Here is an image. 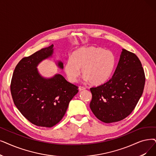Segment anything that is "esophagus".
Masks as SVG:
<instances>
[{
    "instance_id": "obj_1",
    "label": "esophagus",
    "mask_w": 156,
    "mask_h": 156,
    "mask_svg": "<svg viewBox=\"0 0 156 156\" xmlns=\"http://www.w3.org/2000/svg\"><path fill=\"white\" fill-rule=\"evenodd\" d=\"M78 89H79L80 91H82V90H85V88L83 87H82V86H80L79 88H78Z\"/></svg>"
}]
</instances>
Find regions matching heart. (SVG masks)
I'll list each match as a JSON object with an SVG mask.
<instances>
[{
    "instance_id": "b5f03b06",
    "label": "heart",
    "mask_w": 156,
    "mask_h": 156,
    "mask_svg": "<svg viewBox=\"0 0 156 156\" xmlns=\"http://www.w3.org/2000/svg\"><path fill=\"white\" fill-rule=\"evenodd\" d=\"M115 64L116 58L112 51L93 46L82 47L74 51L66 60L64 71L69 82L74 83L82 69L85 81L100 85L109 80Z\"/></svg>"
}]
</instances>
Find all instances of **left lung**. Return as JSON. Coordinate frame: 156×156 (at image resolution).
<instances>
[{
  "mask_svg": "<svg viewBox=\"0 0 156 156\" xmlns=\"http://www.w3.org/2000/svg\"><path fill=\"white\" fill-rule=\"evenodd\" d=\"M145 76L138 57L122 49L112 78L104 84L90 89V108L99 120L105 123L120 121L136 107L143 94Z\"/></svg>",
  "mask_w": 156,
  "mask_h": 156,
  "instance_id": "8db88e82",
  "label": "left lung"
}]
</instances>
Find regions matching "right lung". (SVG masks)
<instances>
[{"label": "right lung", "mask_w": 156, "mask_h": 156, "mask_svg": "<svg viewBox=\"0 0 156 156\" xmlns=\"http://www.w3.org/2000/svg\"><path fill=\"white\" fill-rule=\"evenodd\" d=\"M53 44L23 58L16 65L11 82L13 102L33 124L51 127L62 120L70 101L78 93V87L57 74L51 78L40 75L37 66L51 57ZM58 66L63 69V63Z\"/></svg>", "instance_id": "1"}]
</instances>
